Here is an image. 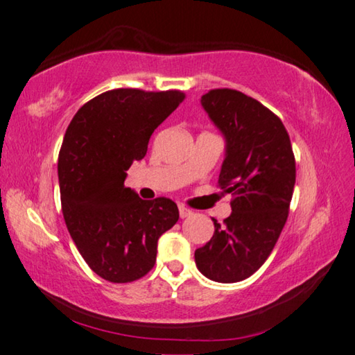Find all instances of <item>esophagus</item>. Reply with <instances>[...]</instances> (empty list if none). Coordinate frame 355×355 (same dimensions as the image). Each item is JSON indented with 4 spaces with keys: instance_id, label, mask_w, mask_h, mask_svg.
Listing matches in <instances>:
<instances>
[{
    "instance_id": "1",
    "label": "esophagus",
    "mask_w": 355,
    "mask_h": 355,
    "mask_svg": "<svg viewBox=\"0 0 355 355\" xmlns=\"http://www.w3.org/2000/svg\"><path fill=\"white\" fill-rule=\"evenodd\" d=\"M178 211H180V218H182V219H184V218H189V216L192 214L191 209H188V208L183 207V205H180V207H178Z\"/></svg>"
}]
</instances>
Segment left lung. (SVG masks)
<instances>
[{
    "mask_svg": "<svg viewBox=\"0 0 355 355\" xmlns=\"http://www.w3.org/2000/svg\"><path fill=\"white\" fill-rule=\"evenodd\" d=\"M200 103L225 139L218 183L233 200L224 224L213 219L214 235L196 250V264L209 280L235 284L271 255L288 218L296 163L284 123L260 101L213 89Z\"/></svg>",
    "mask_w": 355,
    "mask_h": 355,
    "instance_id": "1",
    "label": "left lung"
}]
</instances>
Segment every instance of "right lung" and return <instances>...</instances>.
Returning <instances> with one entry per match:
<instances>
[{
  "instance_id": "add662e5",
  "label": "right lung",
  "mask_w": 355,
  "mask_h": 355,
  "mask_svg": "<svg viewBox=\"0 0 355 355\" xmlns=\"http://www.w3.org/2000/svg\"><path fill=\"white\" fill-rule=\"evenodd\" d=\"M184 97L114 89L83 105L65 131L58 159L65 225L89 268L112 284L144 277L155 266L159 236L178 220L175 202L142 200L123 182Z\"/></svg>"
}]
</instances>
